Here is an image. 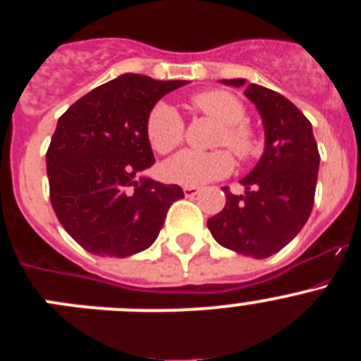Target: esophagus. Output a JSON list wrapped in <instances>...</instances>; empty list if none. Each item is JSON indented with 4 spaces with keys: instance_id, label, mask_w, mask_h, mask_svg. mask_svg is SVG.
Segmentation results:
<instances>
[{
    "instance_id": "esophagus-1",
    "label": "esophagus",
    "mask_w": 361,
    "mask_h": 361,
    "mask_svg": "<svg viewBox=\"0 0 361 361\" xmlns=\"http://www.w3.org/2000/svg\"><path fill=\"white\" fill-rule=\"evenodd\" d=\"M200 191V188L197 186H184V195L186 197H195Z\"/></svg>"
}]
</instances>
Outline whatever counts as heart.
<instances>
[{
    "mask_svg": "<svg viewBox=\"0 0 361 361\" xmlns=\"http://www.w3.org/2000/svg\"><path fill=\"white\" fill-rule=\"evenodd\" d=\"M193 108L220 123L216 146H228L240 161L255 157L260 152V139L244 123L245 108L233 94L226 90H206L191 97ZM146 139L157 153H170L183 142V117L173 106L157 103L149 110L145 124ZM233 170V157L228 149L193 152L183 149L164 164L166 177L184 186H200L222 178Z\"/></svg>",
    "mask_w": 361,
    "mask_h": 361,
    "instance_id": "b5f03b06",
    "label": "heart"
}]
</instances>
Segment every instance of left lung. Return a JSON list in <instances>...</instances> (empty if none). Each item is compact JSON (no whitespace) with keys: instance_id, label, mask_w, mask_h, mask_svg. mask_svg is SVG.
I'll return each mask as SVG.
<instances>
[{"instance_id":"1","label":"left lung","mask_w":361,"mask_h":361,"mask_svg":"<svg viewBox=\"0 0 361 361\" xmlns=\"http://www.w3.org/2000/svg\"><path fill=\"white\" fill-rule=\"evenodd\" d=\"M240 86L245 79H222ZM245 97L262 117L266 148L253 170L240 180L244 195L228 188L226 206L208 220L213 238L235 253L267 258L300 233L311 215L320 153L307 117L295 104L266 86L251 82Z\"/></svg>"}]
</instances>
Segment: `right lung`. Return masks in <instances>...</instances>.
I'll use <instances>...</instances> for the list:
<instances>
[{
    "mask_svg": "<svg viewBox=\"0 0 361 361\" xmlns=\"http://www.w3.org/2000/svg\"><path fill=\"white\" fill-rule=\"evenodd\" d=\"M188 81L123 73L59 117L47 152L50 202L70 237L97 257H132L159 237L184 191L139 173L155 162L146 139L149 110Z\"/></svg>",
    "mask_w": 361,
    "mask_h": 361,
    "instance_id": "right-lung-1",
    "label": "right lung"
}]
</instances>
